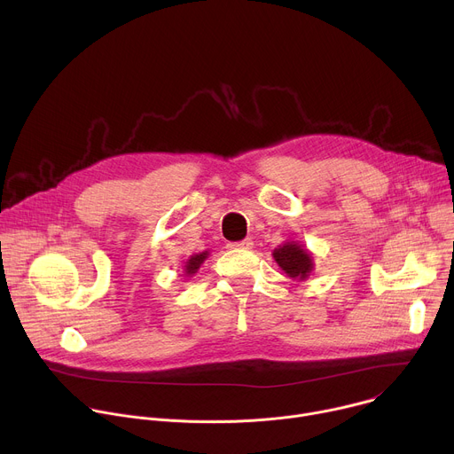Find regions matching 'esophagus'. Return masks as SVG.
<instances>
[{
	"label": "esophagus",
	"instance_id": "obj_1",
	"mask_svg": "<svg viewBox=\"0 0 454 454\" xmlns=\"http://www.w3.org/2000/svg\"><path fill=\"white\" fill-rule=\"evenodd\" d=\"M228 247L230 249H251L253 247V240L251 239H244V240H239V242H230Z\"/></svg>",
	"mask_w": 454,
	"mask_h": 454
}]
</instances>
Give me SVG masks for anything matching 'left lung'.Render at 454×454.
<instances>
[{"mask_svg": "<svg viewBox=\"0 0 454 454\" xmlns=\"http://www.w3.org/2000/svg\"><path fill=\"white\" fill-rule=\"evenodd\" d=\"M273 256H275V261L278 262V266L291 278H305L312 270L310 254L301 246H298L294 242H287V244L277 247L273 251Z\"/></svg>", "mask_w": 454, "mask_h": 454, "instance_id": "8db88e82", "label": "left lung"}]
</instances>
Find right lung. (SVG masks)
Returning <instances> with one entry per match:
<instances>
[{"label":"right lung","instance_id":"add662e5","mask_svg":"<svg viewBox=\"0 0 454 454\" xmlns=\"http://www.w3.org/2000/svg\"><path fill=\"white\" fill-rule=\"evenodd\" d=\"M207 254H208L207 251H205V253H200V254H193V256L190 258V261L186 262V266H184V268H186V270H184L186 275H193V273H196V271L200 270V266L203 264Z\"/></svg>","mask_w":454,"mask_h":454}]
</instances>
